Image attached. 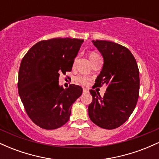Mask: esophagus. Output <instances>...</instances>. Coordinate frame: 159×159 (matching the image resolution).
Segmentation results:
<instances>
[{
	"label": "esophagus",
	"mask_w": 159,
	"mask_h": 159,
	"mask_svg": "<svg viewBox=\"0 0 159 159\" xmlns=\"http://www.w3.org/2000/svg\"><path fill=\"white\" fill-rule=\"evenodd\" d=\"M87 92H88V90H87V89L83 88V93H87Z\"/></svg>",
	"instance_id": "34e87169"
}]
</instances>
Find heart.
Returning <instances> with one entry per match:
<instances>
[{
	"instance_id": "b5f03b06",
	"label": "heart",
	"mask_w": 159,
	"mask_h": 159,
	"mask_svg": "<svg viewBox=\"0 0 159 159\" xmlns=\"http://www.w3.org/2000/svg\"><path fill=\"white\" fill-rule=\"evenodd\" d=\"M96 55H98V54H96V53H93V54H90V57L91 58ZM89 81H90L89 78H87V76L85 75H77L75 78V83L81 86L87 85L89 83Z\"/></svg>"
}]
</instances>
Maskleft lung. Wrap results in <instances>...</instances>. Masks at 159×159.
<instances>
[{"mask_svg":"<svg viewBox=\"0 0 159 159\" xmlns=\"http://www.w3.org/2000/svg\"><path fill=\"white\" fill-rule=\"evenodd\" d=\"M104 58L103 68L95 86L106 85L103 97L93 90L88 106L90 119L98 126L114 129L126 122L139 97V69L133 54L125 46L106 40L93 41Z\"/></svg>","mask_w":159,"mask_h":159,"instance_id":"1","label":"left lung"}]
</instances>
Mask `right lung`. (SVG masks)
<instances>
[{
    "mask_svg": "<svg viewBox=\"0 0 159 159\" xmlns=\"http://www.w3.org/2000/svg\"><path fill=\"white\" fill-rule=\"evenodd\" d=\"M84 39L54 38L42 40L24 56L18 90L27 114L42 129H55L68 122L72 105L82 94L80 86L63 89L61 74L71 72Z\"/></svg>",
    "mask_w": 159,
    "mask_h": 159,
    "instance_id": "right-lung-1",
    "label": "right lung"
}]
</instances>
